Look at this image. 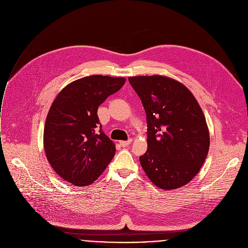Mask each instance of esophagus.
I'll return each mask as SVG.
<instances>
[{"instance_id": "34e87169", "label": "esophagus", "mask_w": 248, "mask_h": 248, "mask_svg": "<svg viewBox=\"0 0 248 248\" xmlns=\"http://www.w3.org/2000/svg\"><path fill=\"white\" fill-rule=\"evenodd\" d=\"M132 141H133V140H132V139H129L128 140H120L119 143H120L121 146L124 147V146H128Z\"/></svg>"}]
</instances>
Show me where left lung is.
<instances>
[{
    "label": "left lung",
    "instance_id": "8db88e82",
    "mask_svg": "<svg viewBox=\"0 0 248 248\" xmlns=\"http://www.w3.org/2000/svg\"><path fill=\"white\" fill-rule=\"evenodd\" d=\"M146 114L147 150L140 156L158 187L174 189L200 172L209 151L204 114L190 91L169 77H129Z\"/></svg>",
    "mask_w": 248,
    "mask_h": 248
}]
</instances>
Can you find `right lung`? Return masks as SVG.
I'll list each match as a JSON object with an SVG mask.
<instances>
[{
	"mask_svg": "<svg viewBox=\"0 0 248 248\" xmlns=\"http://www.w3.org/2000/svg\"><path fill=\"white\" fill-rule=\"evenodd\" d=\"M124 83L123 77L87 76L68 84L56 97L45 123L44 148L63 180L88 186L113 158L115 144L102 130L96 112Z\"/></svg>",
	"mask_w": 248,
	"mask_h": 248,
	"instance_id": "obj_1",
	"label": "right lung"
}]
</instances>
